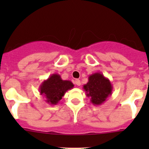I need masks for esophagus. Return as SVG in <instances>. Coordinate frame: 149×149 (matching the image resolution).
Returning a JSON list of instances; mask_svg holds the SVG:
<instances>
[{"mask_svg": "<svg viewBox=\"0 0 149 149\" xmlns=\"http://www.w3.org/2000/svg\"><path fill=\"white\" fill-rule=\"evenodd\" d=\"M75 84H76L77 86H80L81 85L80 80H79V79H76V80H75Z\"/></svg>", "mask_w": 149, "mask_h": 149, "instance_id": "esophagus-1", "label": "esophagus"}]
</instances>
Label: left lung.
Masks as SVG:
<instances>
[{
	"mask_svg": "<svg viewBox=\"0 0 149 149\" xmlns=\"http://www.w3.org/2000/svg\"><path fill=\"white\" fill-rule=\"evenodd\" d=\"M112 86L110 81L101 73H95L88 76V83L84 85L86 95L90 97L94 105H101L112 95Z\"/></svg>",
	"mask_w": 149,
	"mask_h": 149,
	"instance_id": "obj_1",
	"label": "left lung"
}]
</instances>
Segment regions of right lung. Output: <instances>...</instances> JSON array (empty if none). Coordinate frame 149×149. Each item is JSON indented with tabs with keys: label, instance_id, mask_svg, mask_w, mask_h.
Returning <instances> with one entry per match:
<instances>
[{
	"label": "right lung",
	"instance_id": "add662e5",
	"mask_svg": "<svg viewBox=\"0 0 149 149\" xmlns=\"http://www.w3.org/2000/svg\"><path fill=\"white\" fill-rule=\"evenodd\" d=\"M70 81L63 80L58 73H53L40 86V93L45 96L46 102L51 105L57 104L65 95V92L73 88Z\"/></svg>",
	"mask_w": 149,
	"mask_h": 149
}]
</instances>
